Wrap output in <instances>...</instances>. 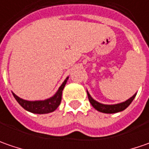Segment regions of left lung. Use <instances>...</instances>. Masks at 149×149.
Returning a JSON list of instances; mask_svg holds the SVG:
<instances>
[{"label":"left lung","mask_w":149,"mask_h":149,"mask_svg":"<svg viewBox=\"0 0 149 149\" xmlns=\"http://www.w3.org/2000/svg\"><path fill=\"white\" fill-rule=\"evenodd\" d=\"M87 95H88V98H89V102L92 104V106L95 108V109H97L98 111L102 112V113H118V112L123 111L126 108H128L129 105L132 103V101L136 96V94L133 95L130 99L126 100L125 102L120 103V104H100L99 102H97L89 94V92L87 91Z\"/></svg>","instance_id":"obj_1"}]
</instances>
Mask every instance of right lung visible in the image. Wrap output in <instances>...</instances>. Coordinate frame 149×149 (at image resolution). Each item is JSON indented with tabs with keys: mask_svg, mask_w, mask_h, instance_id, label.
I'll return each instance as SVG.
<instances>
[{
	"mask_svg": "<svg viewBox=\"0 0 149 149\" xmlns=\"http://www.w3.org/2000/svg\"><path fill=\"white\" fill-rule=\"evenodd\" d=\"M68 79L69 77L66 78L65 80L60 85L58 91L56 92V94L53 97L45 100L28 101V100L20 99V97L15 95L14 93H12V94H13V96L15 100L19 103V104L27 111L31 112L34 113H39V114L48 113L54 111L60 105V102H61V98H62V91L65 86Z\"/></svg>",
	"mask_w": 149,
	"mask_h": 149,
	"instance_id": "obj_1",
	"label": "right lung"
}]
</instances>
